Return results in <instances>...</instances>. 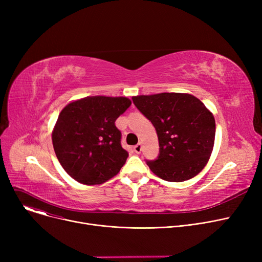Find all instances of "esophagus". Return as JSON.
Returning <instances> with one entry per match:
<instances>
[{
  "mask_svg": "<svg viewBox=\"0 0 262 262\" xmlns=\"http://www.w3.org/2000/svg\"><path fill=\"white\" fill-rule=\"evenodd\" d=\"M141 149H142V144L140 142L134 146V150H135L137 154H140L141 153Z\"/></svg>",
  "mask_w": 262,
  "mask_h": 262,
  "instance_id": "obj_1",
  "label": "esophagus"
}]
</instances>
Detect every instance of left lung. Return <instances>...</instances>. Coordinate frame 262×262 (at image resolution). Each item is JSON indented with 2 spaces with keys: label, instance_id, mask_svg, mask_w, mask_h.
Returning <instances> with one entry per match:
<instances>
[{
  "label": "left lung",
  "instance_id": "1",
  "mask_svg": "<svg viewBox=\"0 0 262 262\" xmlns=\"http://www.w3.org/2000/svg\"><path fill=\"white\" fill-rule=\"evenodd\" d=\"M139 112L154 125L159 154L145 160L162 180L181 183L198 175L207 163L214 143L215 121L195 96L158 93L134 96Z\"/></svg>",
  "mask_w": 262,
  "mask_h": 262
}]
</instances>
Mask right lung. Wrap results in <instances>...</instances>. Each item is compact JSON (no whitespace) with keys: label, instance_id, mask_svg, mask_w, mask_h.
<instances>
[{"label":"right lung","instance_id":"add662e5","mask_svg":"<svg viewBox=\"0 0 262 262\" xmlns=\"http://www.w3.org/2000/svg\"><path fill=\"white\" fill-rule=\"evenodd\" d=\"M127 98L89 96L68 104L52 134L55 154L64 171L84 185H99L119 173L128 153L121 145L116 120Z\"/></svg>","mask_w":262,"mask_h":262}]
</instances>
